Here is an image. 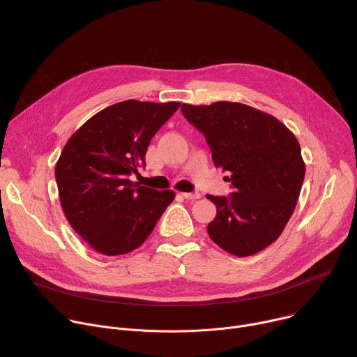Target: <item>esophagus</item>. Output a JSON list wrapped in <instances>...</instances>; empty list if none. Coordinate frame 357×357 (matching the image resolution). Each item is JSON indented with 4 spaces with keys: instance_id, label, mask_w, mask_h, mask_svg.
I'll list each match as a JSON object with an SVG mask.
<instances>
[{
    "instance_id": "obj_1",
    "label": "esophagus",
    "mask_w": 357,
    "mask_h": 357,
    "mask_svg": "<svg viewBox=\"0 0 357 357\" xmlns=\"http://www.w3.org/2000/svg\"><path fill=\"white\" fill-rule=\"evenodd\" d=\"M185 199H188V200H196V199H199L200 197V193L199 192H183V193H181Z\"/></svg>"
}]
</instances>
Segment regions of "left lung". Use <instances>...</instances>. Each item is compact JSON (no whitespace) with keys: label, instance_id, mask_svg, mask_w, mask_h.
I'll use <instances>...</instances> for the list:
<instances>
[{"label":"left lung","instance_id":"left-lung-1","mask_svg":"<svg viewBox=\"0 0 357 357\" xmlns=\"http://www.w3.org/2000/svg\"><path fill=\"white\" fill-rule=\"evenodd\" d=\"M186 120L203 132L216 168L234 189L206 195L216 205L211 238L237 257L252 256L274 243L287 226L305 178L295 135L275 117L231 101L182 105Z\"/></svg>","mask_w":357,"mask_h":357}]
</instances>
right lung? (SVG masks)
Returning <instances> with one entry per match:
<instances>
[{
    "label": "right lung",
    "instance_id": "1",
    "mask_svg": "<svg viewBox=\"0 0 357 357\" xmlns=\"http://www.w3.org/2000/svg\"><path fill=\"white\" fill-rule=\"evenodd\" d=\"M179 106L126 100L94 114L66 142L55 168L61 205L93 250L106 256L135 250L175 199L174 190L139 186L130 176Z\"/></svg>",
    "mask_w": 357,
    "mask_h": 357
}]
</instances>
